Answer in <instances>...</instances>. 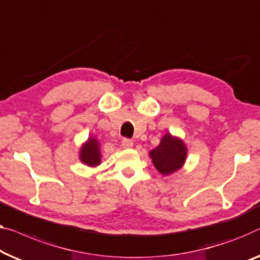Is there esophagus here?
Here are the masks:
<instances>
[{
  "mask_svg": "<svg viewBox=\"0 0 260 260\" xmlns=\"http://www.w3.org/2000/svg\"><path fill=\"white\" fill-rule=\"evenodd\" d=\"M121 147L125 149H129L133 147V141L129 140V139H123V140L121 141Z\"/></svg>",
  "mask_w": 260,
  "mask_h": 260,
  "instance_id": "obj_1",
  "label": "esophagus"
}]
</instances>
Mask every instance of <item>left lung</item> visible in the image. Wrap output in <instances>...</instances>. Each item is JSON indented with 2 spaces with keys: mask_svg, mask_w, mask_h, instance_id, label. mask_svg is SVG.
<instances>
[{
  "mask_svg": "<svg viewBox=\"0 0 260 260\" xmlns=\"http://www.w3.org/2000/svg\"><path fill=\"white\" fill-rule=\"evenodd\" d=\"M154 167L161 175L169 176L179 172L187 161L188 147L181 138L166 133L160 143L149 150Z\"/></svg>",
  "mask_w": 260,
  "mask_h": 260,
  "instance_id": "8db88e82",
  "label": "left lung"
}]
</instances>
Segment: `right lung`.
<instances>
[{"instance_id":"obj_1","label":"right lung","mask_w":260,"mask_h":260,"mask_svg":"<svg viewBox=\"0 0 260 260\" xmlns=\"http://www.w3.org/2000/svg\"><path fill=\"white\" fill-rule=\"evenodd\" d=\"M79 160L81 164L95 168L102 164V152H100V142L94 137H88L79 148Z\"/></svg>"}]
</instances>
